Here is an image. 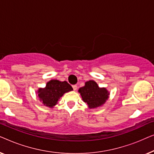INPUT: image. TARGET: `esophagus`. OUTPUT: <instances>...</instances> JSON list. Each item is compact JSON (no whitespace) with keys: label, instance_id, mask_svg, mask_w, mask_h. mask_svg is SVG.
Listing matches in <instances>:
<instances>
[{"label":"esophagus","instance_id":"34e87169","mask_svg":"<svg viewBox=\"0 0 154 154\" xmlns=\"http://www.w3.org/2000/svg\"><path fill=\"white\" fill-rule=\"evenodd\" d=\"M72 88H73V90H74V91H75V90H77V85H72Z\"/></svg>","mask_w":154,"mask_h":154}]
</instances>
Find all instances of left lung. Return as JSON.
Returning a JSON list of instances; mask_svg holds the SVG:
<instances>
[{
    "label": "left lung",
    "mask_w": 154,
    "mask_h": 154,
    "mask_svg": "<svg viewBox=\"0 0 154 154\" xmlns=\"http://www.w3.org/2000/svg\"><path fill=\"white\" fill-rule=\"evenodd\" d=\"M79 92L89 109H97L102 106L108 100L110 94L106 88L99 87L97 83L92 80L85 82V85L79 89Z\"/></svg>",
    "instance_id": "1"
}]
</instances>
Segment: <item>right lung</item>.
Wrapping results in <instances>:
<instances>
[{"label": "right lung", "mask_w": 154, "mask_h": 154, "mask_svg": "<svg viewBox=\"0 0 154 154\" xmlns=\"http://www.w3.org/2000/svg\"><path fill=\"white\" fill-rule=\"evenodd\" d=\"M71 90L72 87L66 81L52 79L48 82L45 88H40L36 92L39 100L44 106L53 108L64 94Z\"/></svg>", "instance_id": "right-lung-1"}]
</instances>
